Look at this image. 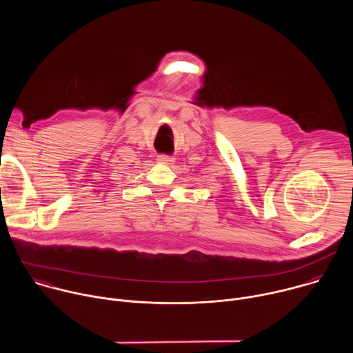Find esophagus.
<instances>
[{
	"label": "esophagus",
	"instance_id": "esophagus-1",
	"mask_svg": "<svg viewBox=\"0 0 353 353\" xmlns=\"http://www.w3.org/2000/svg\"><path fill=\"white\" fill-rule=\"evenodd\" d=\"M158 161L163 165H172L174 162V158L170 157V155H159L158 157Z\"/></svg>",
	"mask_w": 353,
	"mask_h": 353
}]
</instances>
